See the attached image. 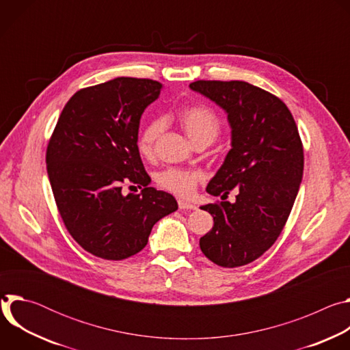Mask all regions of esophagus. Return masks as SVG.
I'll use <instances>...</instances> for the list:
<instances>
[{"mask_svg":"<svg viewBox=\"0 0 350 350\" xmlns=\"http://www.w3.org/2000/svg\"><path fill=\"white\" fill-rule=\"evenodd\" d=\"M178 208L181 211H195L196 209L195 205H192L189 202H185V201H178Z\"/></svg>","mask_w":350,"mask_h":350,"instance_id":"34e87169","label":"esophagus"}]
</instances>
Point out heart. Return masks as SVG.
Masks as SVG:
<instances>
[{
    "label": "heart",
    "instance_id": "obj_1",
    "mask_svg": "<svg viewBox=\"0 0 350 350\" xmlns=\"http://www.w3.org/2000/svg\"><path fill=\"white\" fill-rule=\"evenodd\" d=\"M176 120L195 145H211L213 141H216L221 131V123L217 115L205 105H188L181 108L176 115ZM162 119L151 120L141 130L137 148L142 157L152 158L155 155L157 142L162 134ZM202 180L204 173L201 170L180 167H169L161 172L157 177L159 187L184 198L192 195L198 184Z\"/></svg>",
    "mask_w": 350,
    "mask_h": 350
}]
</instances>
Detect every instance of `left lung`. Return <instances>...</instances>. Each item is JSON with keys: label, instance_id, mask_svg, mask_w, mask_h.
Returning a JSON list of instances; mask_svg holds the SVG:
<instances>
[{"label": "left lung", "instance_id": "8db88e82", "mask_svg": "<svg viewBox=\"0 0 350 350\" xmlns=\"http://www.w3.org/2000/svg\"><path fill=\"white\" fill-rule=\"evenodd\" d=\"M189 87L227 112L232 146L206 188L223 201L201 206L215 224L199 246L217 266L239 267L270 249L289 217L304 176L302 139L288 107L266 90L239 80ZM231 189L234 204L224 201Z\"/></svg>", "mask_w": 350, "mask_h": 350}]
</instances>
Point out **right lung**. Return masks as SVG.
I'll return each instance as SVG.
<instances>
[{"label":"right lung","instance_id":"obj_1","mask_svg":"<svg viewBox=\"0 0 350 350\" xmlns=\"http://www.w3.org/2000/svg\"><path fill=\"white\" fill-rule=\"evenodd\" d=\"M151 79L118 77L79 90L46 146V172L62 221L88 254L123 260L148 242L157 221L177 211L173 195L148 187L137 148L144 109L161 94ZM137 183L139 194L122 193Z\"/></svg>","mask_w":350,"mask_h":350}]
</instances>
